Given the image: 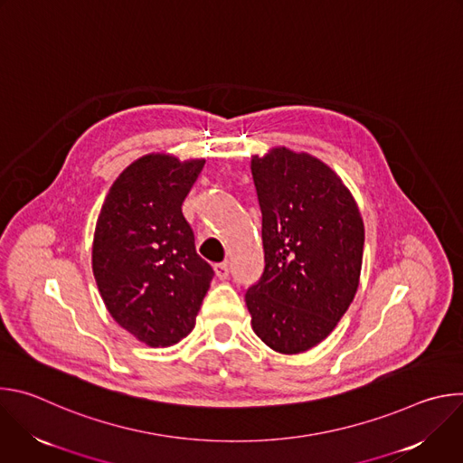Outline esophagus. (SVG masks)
Returning a JSON list of instances; mask_svg holds the SVG:
<instances>
[{
	"mask_svg": "<svg viewBox=\"0 0 463 463\" xmlns=\"http://www.w3.org/2000/svg\"><path fill=\"white\" fill-rule=\"evenodd\" d=\"M214 271H216V277H218L220 280L229 279V273H231V269H229V263H227V261H225V263H216V266H214Z\"/></svg>",
	"mask_w": 463,
	"mask_h": 463,
	"instance_id": "esophagus-1",
	"label": "esophagus"
}]
</instances>
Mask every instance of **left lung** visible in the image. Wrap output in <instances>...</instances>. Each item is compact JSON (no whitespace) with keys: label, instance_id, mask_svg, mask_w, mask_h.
Returning <instances> with one entry per match:
<instances>
[{"label":"left lung","instance_id":"left-lung-1","mask_svg":"<svg viewBox=\"0 0 463 463\" xmlns=\"http://www.w3.org/2000/svg\"><path fill=\"white\" fill-rule=\"evenodd\" d=\"M261 213V277L245 291L254 334L300 354L337 326L361 275L364 227L352 194L318 159L277 148L250 159Z\"/></svg>","mask_w":463,"mask_h":463}]
</instances>
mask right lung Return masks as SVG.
Wrapping results in <instances>:
<instances>
[{"label": "right lung", "instance_id": "add662e5", "mask_svg": "<svg viewBox=\"0 0 463 463\" xmlns=\"http://www.w3.org/2000/svg\"><path fill=\"white\" fill-rule=\"evenodd\" d=\"M205 166L146 156L109 188L93 241V273L111 317L148 346L186 337L214 269L195 252L183 202Z\"/></svg>", "mask_w": 463, "mask_h": 463}]
</instances>
